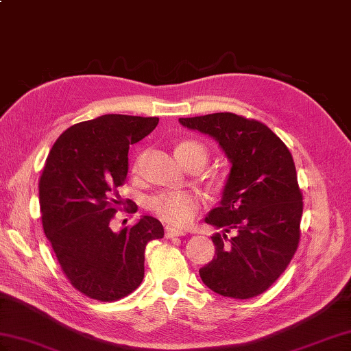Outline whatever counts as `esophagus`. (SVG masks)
<instances>
[{"label":"esophagus","mask_w":351,"mask_h":351,"mask_svg":"<svg viewBox=\"0 0 351 351\" xmlns=\"http://www.w3.org/2000/svg\"><path fill=\"white\" fill-rule=\"evenodd\" d=\"M184 235L185 232H182V230H178L170 226L166 228V238H175V237H184Z\"/></svg>","instance_id":"esophagus-1"}]
</instances>
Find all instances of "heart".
Wrapping results in <instances>:
<instances>
[{
	"label": "heart",
	"instance_id": "heart-1",
	"mask_svg": "<svg viewBox=\"0 0 351 351\" xmlns=\"http://www.w3.org/2000/svg\"><path fill=\"white\" fill-rule=\"evenodd\" d=\"M175 155L185 167L193 162L202 166L208 160V149L196 140H182L175 147ZM141 156H137L132 164V171L140 170ZM147 210L160 220L173 228H185L195 220L197 211L202 206V199L193 191H160L147 199Z\"/></svg>",
	"mask_w": 351,
	"mask_h": 351
}]
</instances>
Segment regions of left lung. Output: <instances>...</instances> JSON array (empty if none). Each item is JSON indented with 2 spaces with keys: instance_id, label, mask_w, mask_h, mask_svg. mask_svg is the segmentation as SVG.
Wrapping results in <instances>:
<instances>
[{
  "instance_id": "left-lung-1",
  "label": "left lung",
  "mask_w": 351,
  "mask_h": 351,
  "mask_svg": "<svg viewBox=\"0 0 351 351\" xmlns=\"http://www.w3.org/2000/svg\"><path fill=\"white\" fill-rule=\"evenodd\" d=\"M180 122L219 141L232 162L220 205L205 219L215 255L199 270L223 297L252 299L287 270L300 241L303 195L293 155L263 122L234 113L181 117Z\"/></svg>"
}]
</instances>
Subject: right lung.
Segmentation results:
<instances>
[{
  "label": "right lung",
  "mask_w": 351,
  "mask_h": 351,
  "mask_svg": "<svg viewBox=\"0 0 351 351\" xmlns=\"http://www.w3.org/2000/svg\"><path fill=\"white\" fill-rule=\"evenodd\" d=\"M158 117L104 114L66 130L49 151L39 181L42 225L71 285L88 299L116 302L145 276V249L164 237L160 220L143 215L116 234L130 145L149 136ZM128 213H136L126 200Z\"/></svg>",
  "instance_id": "add662e5"
}]
</instances>
